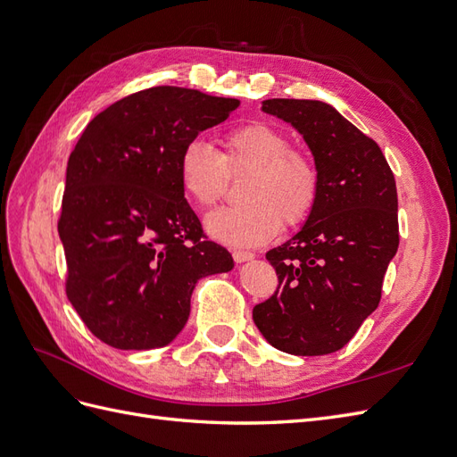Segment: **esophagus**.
Returning <instances> with one entry per match:
<instances>
[{
  "label": "esophagus",
  "mask_w": 457,
  "mask_h": 457,
  "mask_svg": "<svg viewBox=\"0 0 457 457\" xmlns=\"http://www.w3.org/2000/svg\"><path fill=\"white\" fill-rule=\"evenodd\" d=\"M232 257H234V261H237V262H247V261H252L255 255L252 252L237 250V252H232Z\"/></svg>",
  "instance_id": "esophagus-1"
}]
</instances>
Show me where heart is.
Returning <instances> with one entry per match:
<instances>
[{"mask_svg": "<svg viewBox=\"0 0 457 457\" xmlns=\"http://www.w3.org/2000/svg\"><path fill=\"white\" fill-rule=\"evenodd\" d=\"M223 152L190 141L179 156V183L202 207L217 204L227 185V171L252 170L242 190L245 204L225 207L205 219V230L220 244L255 247L272 240L282 223L299 225L316 204L318 170L305 152L287 148L284 131L253 121L223 137Z\"/></svg>", "mask_w": 457, "mask_h": 457, "instance_id": "1", "label": "heart"}]
</instances>
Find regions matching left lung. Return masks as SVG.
Here are the masks:
<instances>
[{
	"label": "left lung",
	"mask_w": 457,
	"mask_h": 457,
	"mask_svg": "<svg viewBox=\"0 0 457 457\" xmlns=\"http://www.w3.org/2000/svg\"><path fill=\"white\" fill-rule=\"evenodd\" d=\"M261 110L303 137L320 187L299 232L267 252L278 289L253 322L287 354L336 353L378 309L398 250L395 175L378 143L328 103L269 99Z\"/></svg>",
	"instance_id": "8db88e82"
}]
</instances>
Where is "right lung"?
I'll return each instance as SVG.
<instances>
[{
    "label": "right lung",
    "instance_id": "obj_1",
    "mask_svg": "<svg viewBox=\"0 0 457 457\" xmlns=\"http://www.w3.org/2000/svg\"><path fill=\"white\" fill-rule=\"evenodd\" d=\"M238 106V99L160 86L108 106L81 133L59 220L66 295L110 347L170 345L188 320L198 280L232 270L225 247L202 240L177 163L185 145Z\"/></svg>",
    "mask_w": 457,
    "mask_h": 457
}]
</instances>
